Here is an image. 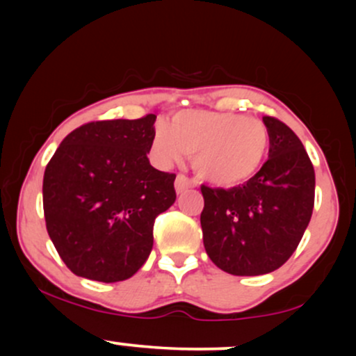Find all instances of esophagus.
Masks as SVG:
<instances>
[{"mask_svg": "<svg viewBox=\"0 0 356 356\" xmlns=\"http://www.w3.org/2000/svg\"><path fill=\"white\" fill-rule=\"evenodd\" d=\"M189 187H194V182H192L187 175L177 174V177H175V191H177V194H181V192L189 189Z\"/></svg>", "mask_w": 356, "mask_h": 356, "instance_id": "1", "label": "esophagus"}]
</instances>
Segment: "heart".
<instances>
[{
  "label": "heart",
  "instance_id": "obj_1",
  "mask_svg": "<svg viewBox=\"0 0 356 356\" xmlns=\"http://www.w3.org/2000/svg\"><path fill=\"white\" fill-rule=\"evenodd\" d=\"M152 149L162 164L194 154L192 164L199 177L219 187H234L261 169L269 134L263 122L251 115L182 110L172 117V124H155Z\"/></svg>",
  "mask_w": 356,
  "mask_h": 356
}]
</instances>
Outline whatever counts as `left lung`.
<instances>
[{"label": "left lung", "mask_w": 356, "mask_h": 356, "mask_svg": "<svg viewBox=\"0 0 356 356\" xmlns=\"http://www.w3.org/2000/svg\"><path fill=\"white\" fill-rule=\"evenodd\" d=\"M269 155L259 172L231 189L201 186L202 239L216 266L236 276L266 275L296 251L314 206V169L288 125L263 117Z\"/></svg>", "instance_id": "8db88e82"}]
</instances>
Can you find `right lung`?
Listing matches in <instances>:
<instances>
[{
	"label": "right lung",
	"mask_w": 356,
	"mask_h": 356,
	"mask_svg": "<svg viewBox=\"0 0 356 356\" xmlns=\"http://www.w3.org/2000/svg\"><path fill=\"white\" fill-rule=\"evenodd\" d=\"M157 115L99 120L63 138L43 175L53 246L73 275L115 283L134 276L154 244V220L175 201V174L150 165Z\"/></svg>",
	"instance_id": "obj_1"
}]
</instances>
